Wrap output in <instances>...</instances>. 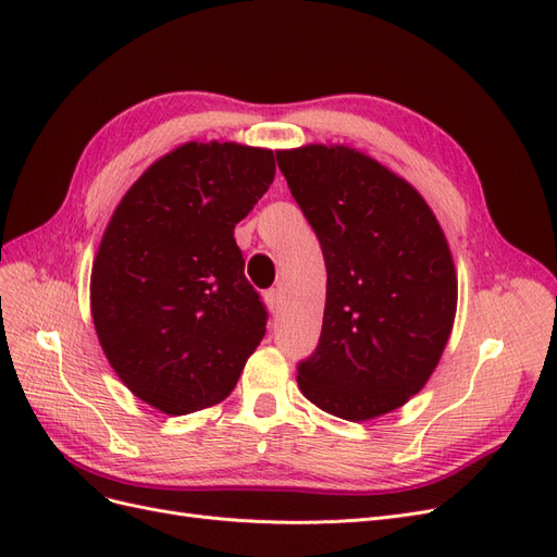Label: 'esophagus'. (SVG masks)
Wrapping results in <instances>:
<instances>
[{"label": "esophagus", "instance_id": "1", "mask_svg": "<svg viewBox=\"0 0 557 557\" xmlns=\"http://www.w3.org/2000/svg\"><path fill=\"white\" fill-rule=\"evenodd\" d=\"M264 305H267V309L272 311V313H278V311H281V307H283L281 290H278V288L267 290V293H264Z\"/></svg>", "mask_w": 557, "mask_h": 557}]
</instances>
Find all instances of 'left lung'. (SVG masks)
<instances>
[{"mask_svg": "<svg viewBox=\"0 0 557 557\" xmlns=\"http://www.w3.org/2000/svg\"><path fill=\"white\" fill-rule=\"evenodd\" d=\"M276 160L327 269L299 391L346 420L393 411L428 383L453 330L458 278L444 232L416 188L356 148L311 144Z\"/></svg>", "mask_w": 557, "mask_h": 557, "instance_id": "left-lung-1", "label": "left lung"}]
</instances>
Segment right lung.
<instances>
[{
    "label": "right lung",
    "mask_w": 557,
    "mask_h": 557,
    "mask_svg": "<svg viewBox=\"0 0 557 557\" xmlns=\"http://www.w3.org/2000/svg\"><path fill=\"white\" fill-rule=\"evenodd\" d=\"M276 174L274 153L183 144L139 176L99 244L90 278L104 356L150 407L185 416L223 401L267 330L234 225Z\"/></svg>",
    "instance_id": "1"
}]
</instances>
